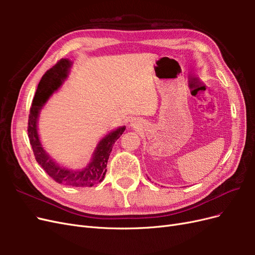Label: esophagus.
I'll use <instances>...</instances> for the list:
<instances>
[{
  "instance_id": "esophagus-1",
  "label": "esophagus",
  "mask_w": 255,
  "mask_h": 255,
  "mask_svg": "<svg viewBox=\"0 0 255 255\" xmlns=\"http://www.w3.org/2000/svg\"><path fill=\"white\" fill-rule=\"evenodd\" d=\"M130 125H132V127H137V126H138V121L133 120L132 122H130Z\"/></svg>"
}]
</instances>
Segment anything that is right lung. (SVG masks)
<instances>
[{
    "label": "right lung",
    "instance_id": "obj_1",
    "mask_svg": "<svg viewBox=\"0 0 255 255\" xmlns=\"http://www.w3.org/2000/svg\"><path fill=\"white\" fill-rule=\"evenodd\" d=\"M71 65L72 63L69 59L61 58L57 61L56 65H54L50 70L43 74L39 84H38L32 107L29 111L27 132L37 163L43 168V170L54 181L72 187H91L95 184L103 181L106 173L107 160H109L112 152L113 144L125 132L126 127H121L116 130H113L109 135L102 138L97 145L90 163L85 168L79 169V170H70V169L57 165L43 150L37 130L38 116H39L43 104L48 101L50 96L54 91H56L67 79Z\"/></svg>",
    "mask_w": 255,
    "mask_h": 255
}]
</instances>
